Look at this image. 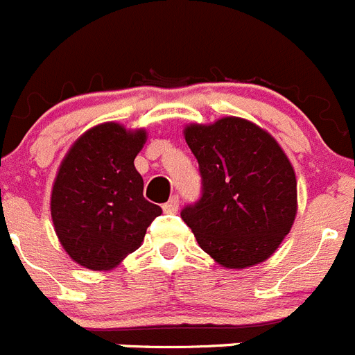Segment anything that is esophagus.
<instances>
[{
    "instance_id": "34e87169",
    "label": "esophagus",
    "mask_w": 355,
    "mask_h": 355,
    "mask_svg": "<svg viewBox=\"0 0 355 355\" xmlns=\"http://www.w3.org/2000/svg\"><path fill=\"white\" fill-rule=\"evenodd\" d=\"M178 203H180V200H178V196L175 194V196L170 198V201H166L164 205H162V210H164L166 214H175L178 210Z\"/></svg>"
}]
</instances>
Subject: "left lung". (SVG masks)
Listing matches in <instances>:
<instances>
[{"instance_id":"obj_1","label":"left lung","mask_w":355,"mask_h":355,"mask_svg":"<svg viewBox=\"0 0 355 355\" xmlns=\"http://www.w3.org/2000/svg\"><path fill=\"white\" fill-rule=\"evenodd\" d=\"M200 164L201 196L182 219L200 248L228 269L267 260L297 214V180L276 139L244 118L226 116L184 130Z\"/></svg>"}]
</instances>
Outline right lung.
Segmentation results:
<instances>
[{
    "mask_svg": "<svg viewBox=\"0 0 355 355\" xmlns=\"http://www.w3.org/2000/svg\"><path fill=\"white\" fill-rule=\"evenodd\" d=\"M146 130L107 122L86 130L62 161L51 193V217L63 249L79 265L110 270L145 239L161 207L143 198L134 159Z\"/></svg>",
    "mask_w": 355,
    "mask_h": 355,
    "instance_id": "add662e5",
    "label": "right lung"
}]
</instances>
